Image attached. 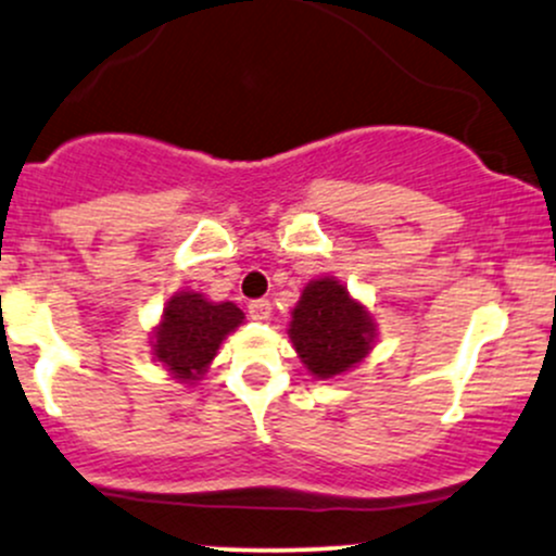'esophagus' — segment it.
<instances>
[{"mask_svg": "<svg viewBox=\"0 0 556 556\" xmlns=\"http://www.w3.org/2000/svg\"><path fill=\"white\" fill-rule=\"evenodd\" d=\"M270 313H273L270 300H254V302H249V315H252L254 320L270 318Z\"/></svg>", "mask_w": 556, "mask_h": 556, "instance_id": "esophagus-1", "label": "esophagus"}]
</instances>
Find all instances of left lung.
Wrapping results in <instances>:
<instances>
[{"mask_svg": "<svg viewBox=\"0 0 556 556\" xmlns=\"http://www.w3.org/2000/svg\"><path fill=\"white\" fill-rule=\"evenodd\" d=\"M374 331L368 309L333 278L304 286L289 326L296 355L318 379H333L361 363L371 350Z\"/></svg>", "mask_w": 556, "mask_h": 556, "instance_id": "obj_1", "label": "left lung"}]
</instances>
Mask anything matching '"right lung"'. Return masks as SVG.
I'll return each instance as SVG.
<instances>
[{
    "label": "right lung",
    "instance_id": "1",
    "mask_svg": "<svg viewBox=\"0 0 556 556\" xmlns=\"http://www.w3.org/2000/svg\"><path fill=\"white\" fill-rule=\"evenodd\" d=\"M243 324L232 302H208L195 291H180L164 307L153 333V355L175 379L193 381L206 371L219 344Z\"/></svg>",
    "mask_w": 556,
    "mask_h": 556
}]
</instances>
